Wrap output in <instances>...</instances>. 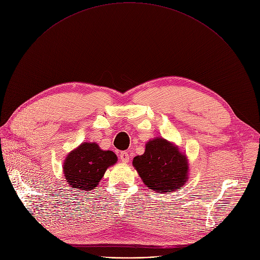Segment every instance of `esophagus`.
Masks as SVG:
<instances>
[{
    "mask_svg": "<svg viewBox=\"0 0 260 260\" xmlns=\"http://www.w3.org/2000/svg\"><path fill=\"white\" fill-rule=\"evenodd\" d=\"M119 158L122 162H128L129 161V154L126 151H121L119 154Z\"/></svg>",
    "mask_w": 260,
    "mask_h": 260,
    "instance_id": "1",
    "label": "esophagus"
}]
</instances>
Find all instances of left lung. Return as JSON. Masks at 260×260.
Segmentation results:
<instances>
[{"mask_svg":"<svg viewBox=\"0 0 260 260\" xmlns=\"http://www.w3.org/2000/svg\"><path fill=\"white\" fill-rule=\"evenodd\" d=\"M133 165L141 179L153 192H174L187 181L186 156L162 138L147 142L145 152L135 156Z\"/></svg>","mask_w":260,"mask_h":260,"instance_id":"8db88e82","label":"left lung"}]
</instances>
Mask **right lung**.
<instances>
[{
	"label": "right lung",
	"instance_id": "right-lung-1",
	"mask_svg": "<svg viewBox=\"0 0 260 260\" xmlns=\"http://www.w3.org/2000/svg\"><path fill=\"white\" fill-rule=\"evenodd\" d=\"M117 161L111 150H103L96 143L86 142L70 151L63 165L65 179L70 190L86 191L96 187L106 170Z\"/></svg>",
	"mask_w": 260,
	"mask_h": 260
}]
</instances>
